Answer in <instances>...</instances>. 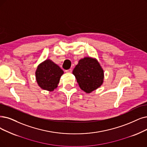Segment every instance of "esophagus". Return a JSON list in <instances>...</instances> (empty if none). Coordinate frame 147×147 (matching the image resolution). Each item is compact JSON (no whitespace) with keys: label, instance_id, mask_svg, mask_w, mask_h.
<instances>
[{"label":"esophagus","instance_id":"obj_1","mask_svg":"<svg viewBox=\"0 0 147 147\" xmlns=\"http://www.w3.org/2000/svg\"><path fill=\"white\" fill-rule=\"evenodd\" d=\"M72 72V69H69L66 70V72H67V73H71Z\"/></svg>","mask_w":147,"mask_h":147}]
</instances>
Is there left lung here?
<instances>
[{"instance_id": "1", "label": "left lung", "mask_w": 147, "mask_h": 147, "mask_svg": "<svg viewBox=\"0 0 147 147\" xmlns=\"http://www.w3.org/2000/svg\"><path fill=\"white\" fill-rule=\"evenodd\" d=\"M72 73L80 87L86 93L96 90L103 83V70L97 60L90 57L80 60Z\"/></svg>"}]
</instances>
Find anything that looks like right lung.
I'll list each match as a JSON object with an SVG mask.
<instances>
[{
	"mask_svg": "<svg viewBox=\"0 0 147 147\" xmlns=\"http://www.w3.org/2000/svg\"><path fill=\"white\" fill-rule=\"evenodd\" d=\"M63 70L50 60H46L39 64L36 77L38 86L42 89L53 91L59 83Z\"/></svg>",
	"mask_w": 147,
	"mask_h": 147,
	"instance_id": "obj_1",
	"label": "right lung"
}]
</instances>
